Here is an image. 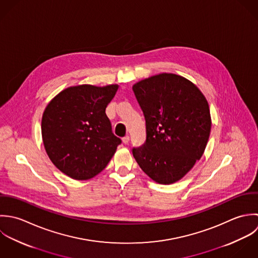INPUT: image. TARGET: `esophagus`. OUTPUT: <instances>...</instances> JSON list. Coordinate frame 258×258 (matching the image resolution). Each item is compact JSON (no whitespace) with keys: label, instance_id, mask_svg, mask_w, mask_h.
<instances>
[{"label":"esophagus","instance_id":"1","mask_svg":"<svg viewBox=\"0 0 258 258\" xmlns=\"http://www.w3.org/2000/svg\"><path fill=\"white\" fill-rule=\"evenodd\" d=\"M122 143H123L124 145H127V144L130 143V137H128V136H125L124 138H122Z\"/></svg>","mask_w":258,"mask_h":258}]
</instances>
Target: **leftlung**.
<instances>
[{"mask_svg":"<svg viewBox=\"0 0 258 258\" xmlns=\"http://www.w3.org/2000/svg\"><path fill=\"white\" fill-rule=\"evenodd\" d=\"M146 118L147 140L133 149L140 167L153 180L171 184L201 159L211 130L208 103L187 79L162 73L133 86Z\"/></svg>","mask_w":258,"mask_h":258,"instance_id":"8db88e82","label":"left lung"}]
</instances>
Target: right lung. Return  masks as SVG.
Instances as JSON below:
<instances>
[{
    "mask_svg": "<svg viewBox=\"0 0 258 258\" xmlns=\"http://www.w3.org/2000/svg\"><path fill=\"white\" fill-rule=\"evenodd\" d=\"M117 85H80L58 93L45 108L42 137L56 168L77 180L99 174L121 143L111 132L105 107Z\"/></svg>",
    "mask_w": 258,
    "mask_h": 258,
    "instance_id": "obj_1",
    "label": "right lung"
}]
</instances>
